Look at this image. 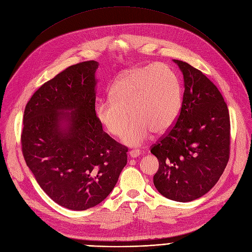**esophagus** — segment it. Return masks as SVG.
<instances>
[{"label":"esophagus","instance_id":"esophagus-1","mask_svg":"<svg viewBox=\"0 0 252 252\" xmlns=\"http://www.w3.org/2000/svg\"><path fill=\"white\" fill-rule=\"evenodd\" d=\"M140 151L139 150H131L130 152H129V155H130V157L131 158H137L138 156H140Z\"/></svg>","mask_w":252,"mask_h":252}]
</instances>
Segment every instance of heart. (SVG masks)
<instances>
[{
  "instance_id": "b5f03b06",
  "label": "heart",
  "mask_w": 252,
  "mask_h": 252,
  "mask_svg": "<svg viewBox=\"0 0 252 252\" xmlns=\"http://www.w3.org/2000/svg\"><path fill=\"white\" fill-rule=\"evenodd\" d=\"M182 104L181 84L174 71L165 64H150L133 68L119 79L111 97L97 101L95 116L107 133L120 137L130 114L133 121L122 140L127 146L137 147L152 132L169 130L181 114Z\"/></svg>"
}]
</instances>
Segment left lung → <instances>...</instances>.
Returning <instances> with one entry per match:
<instances>
[{
  "label": "left lung",
  "mask_w": 252,
  "mask_h": 252,
  "mask_svg": "<svg viewBox=\"0 0 252 252\" xmlns=\"http://www.w3.org/2000/svg\"><path fill=\"white\" fill-rule=\"evenodd\" d=\"M183 71L185 92L175 125L151 147L159 161L154 185L177 202L196 200L215 186L230 158V114L218 87L190 64Z\"/></svg>",
  "instance_id": "1"
}]
</instances>
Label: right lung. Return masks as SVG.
I'll use <instances>...</instances> for the list:
<instances>
[{"instance_id":"1","label":"right lung","mask_w":252,"mask_h":252,"mask_svg":"<svg viewBox=\"0 0 252 252\" xmlns=\"http://www.w3.org/2000/svg\"><path fill=\"white\" fill-rule=\"evenodd\" d=\"M97 67L94 61L68 66L32 94L23 114L26 163L45 193L71 210L99 204L127 164L128 148L95 116Z\"/></svg>"}]
</instances>
